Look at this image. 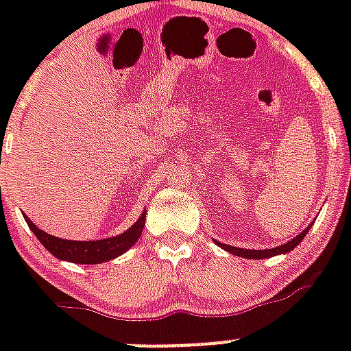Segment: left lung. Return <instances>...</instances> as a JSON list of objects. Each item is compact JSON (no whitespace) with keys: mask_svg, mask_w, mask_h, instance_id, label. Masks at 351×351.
Wrapping results in <instances>:
<instances>
[{"mask_svg":"<svg viewBox=\"0 0 351 351\" xmlns=\"http://www.w3.org/2000/svg\"><path fill=\"white\" fill-rule=\"evenodd\" d=\"M308 230H310V228H308ZM308 230H304L300 234H297L295 239H291L289 242H286V244L278 245V247H273V250H242V247H234V245L222 244V242H219V245L237 256H244V258H255V261L258 258V261H261V258H267V256H275V255H280V253H288V251H291L293 247H297L300 240L306 237Z\"/></svg>","mask_w":351,"mask_h":351,"instance_id":"1","label":"left lung"}]
</instances>
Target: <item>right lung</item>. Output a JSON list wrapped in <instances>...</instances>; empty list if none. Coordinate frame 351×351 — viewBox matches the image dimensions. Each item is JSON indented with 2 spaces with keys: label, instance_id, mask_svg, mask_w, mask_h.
<instances>
[{
  "label": "right lung",
  "instance_id": "right-lung-1",
  "mask_svg": "<svg viewBox=\"0 0 351 351\" xmlns=\"http://www.w3.org/2000/svg\"><path fill=\"white\" fill-rule=\"evenodd\" d=\"M25 220H27V224H29V228L38 237L41 244L45 245L47 250L51 251L54 256H58V258L74 262V264H98V262H106L114 258V256H120L121 253H125L140 239L143 226H145V213L125 233L104 240L58 239V237H52V234L45 233L40 228H36L29 217H25Z\"/></svg>",
  "mask_w": 351,
  "mask_h": 351
}]
</instances>
